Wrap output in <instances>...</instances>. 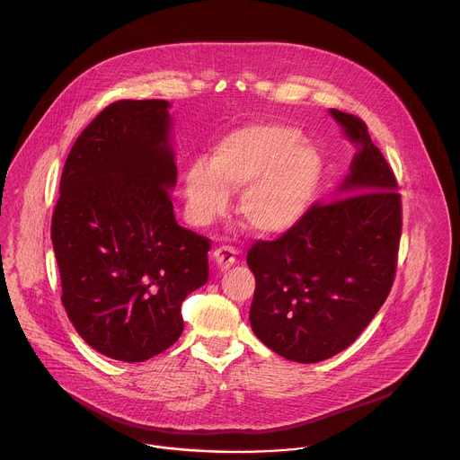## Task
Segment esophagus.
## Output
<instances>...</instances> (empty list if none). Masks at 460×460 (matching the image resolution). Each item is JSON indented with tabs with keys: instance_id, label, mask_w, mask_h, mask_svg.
<instances>
[{
	"instance_id": "34e87169",
	"label": "esophagus",
	"mask_w": 460,
	"mask_h": 460,
	"mask_svg": "<svg viewBox=\"0 0 460 460\" xmlns=\"http://www.w3.org/2000/svg\"><path fill=\"white\" fill-rule=\"evenodd\" d=\"M213 256L220 270H229L238 258V251L233 245H220L218 249H215Z\"/></svg>"
}]
</instances>
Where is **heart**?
<instances>
[{
  "instance_id": "heart-1",
  "label": "heart",
  "mask_w": 460,
  "mask_h": 460,
  "mask_svg": "<svg viewBox=\"0 0 460 460\" xmlns=\"http://www.w3.org/2000/svg\"><path fill=\"white\" fill-rule=\"evenodd\" d=\"M320 178V155L298 128L254 121L224 135L209 160H194L185 171L183 192L192 222L209 226L227 211L229 190L242 189L243 226L260 236H277L304 218Z\"/></svg>"
}]
</instances>
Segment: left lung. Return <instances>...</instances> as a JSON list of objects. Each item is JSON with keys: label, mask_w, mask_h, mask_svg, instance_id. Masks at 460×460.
Here are the masks:
<instances>
[{"label": "left lung", "mask_w": 460, "mask_h": 460, "mask_svg": "<svg viewBox=\"0 0 460 460\" xmlns=\"http://www.w3.org/2000/svg\"><path fill=\"white\" fill-rule=\"evenodd\" d=\"M332 116L358 149L335 200L311 206L293 229L247 252L252 332L302 364L332 358L366 330L395 280L402 231L397 178L367 125L337 109Z\"/></svg>", "instance_id": "8db88e82"}]
</instances>
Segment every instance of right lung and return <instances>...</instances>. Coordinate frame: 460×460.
I'll use <instances>...</instances> for the list:
<instances>
[{"mask_svg": "<svg viewBox=\"0 0 460 460\" xmlns=\"http://www.w3.org/2000/svg\"><path fill=\"white\" fill-rule=\"evenodd\" d=\"M165 100H119L78 137L50 238L61 302L98 353L144 362L183 332L181 302L209 279L211 240L176 224Z\"/></svg>", "mask_w": 460, "mask_h": 460, "instance_id": "right-lung-1", "label": "right lung"}]
</instances>
